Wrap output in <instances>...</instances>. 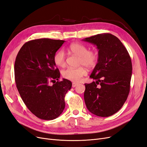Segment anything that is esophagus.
Instances as JSON below:
<instances>
[{
  "instance_id": "1",
  "label": "esophagus",
  "mask_w": 147,
  "mask_h": 147,
  "mask_svg": "<svg viewBox=\"0 0 147 147\" xmlns=\"http://www.w3.org/2000/svg\"><path fill=\"white\" fill-rule=\"evenodd\" d=\"M78 85V84H77V83H75V82H73V83L72 84V87L74 88V87H76V86Z\"/></svg>"
}]
</instances>
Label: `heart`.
<instances>
[{"label": "heart", "instance_id": "heart-1", "mask_svg": "<svg viewBox=\"0 0 147 147\" xmlns=\"http://www.w3.org/2000/svg\"><path fill=\"white\" fill-rule=\"evenodd\" d=\"M69 50L76 55L79 56V64L84 65L88 68L94 67L98 60V55L94 51H88L86 46L79 43H73L69 47ZM54 62L58 67H63L66 64L65 54L63 50H59L54 56ZM86 74V71L83 67L78 68H68L62 71V76L65 79L73 82H79Z\"/></svg>", "mask_w": 147, "mask_h": 147}]
</instances>
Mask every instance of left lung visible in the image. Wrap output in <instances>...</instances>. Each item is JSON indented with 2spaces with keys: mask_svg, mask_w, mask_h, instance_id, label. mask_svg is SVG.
<instances>
[{
  "mask_svg": "<svg viewBox=\"0 0 147 147\" xmlns=\"http://www.w3.org/2000/svg\"><path fill=\"white\" fill-rule=\"evenodd\" d=\"M82 40L98 50L97 63L90 76L96 82L85 84L86 108L97 116H112L122 108L129 94L131 58L121 40L111 34H97Z\"/></svg>",
  "mask_w": 147,
  "mask_h": 147,
  "instance_id": "obj_1",
  "label": "left lung"
}]
</instances>
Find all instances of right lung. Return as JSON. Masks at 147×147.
Listing matches in <instances>:
<instances>
[{"label": "right lung", "instance_id": "1", "mask_svg": "<svg viewBox=\"0 0 147 147\" xmlns=\"http://www.w3.org/2000/svg\"><path fill=\"white\" fill-rule=\"evenodd\" d=\"M64 42L47 38L32 40L22 47L16 58L14 76L19 93L29 110L41 119L53 120L61 115L65 96L71 88V81H59L60 72L53 59ZM50 82L54 84L50 86Z\"/></svg>", "mask_w": 147, "mask_h": 147}]
</instances>
